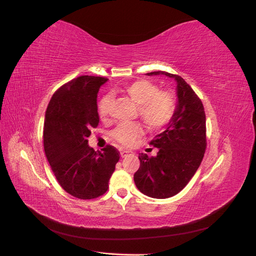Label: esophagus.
I'll return each mask as SVG.
<instances>
[{
	"instance_id": "34e87169",
	"label": "esophagus",
	"mask_w": 256,
	"mask_h": 256,
	"mask_svg": "<svg viewBox=\"0 0 256 256\" xmlns=\"http://www.w3.org/2000/svg\"><path fill=\"white\" fill-rule=\"evenodd\" d=\"M130 154V152H128V150H121V152H120L121 158H126V156H128Z\"/></svg>"
}]
</instances>
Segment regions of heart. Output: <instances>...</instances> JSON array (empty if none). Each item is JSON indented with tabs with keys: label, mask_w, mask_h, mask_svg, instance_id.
Returning a JSON list of instances; mask_svg holds the SVG:
<instances>
[{
	"label": "heart",
	"mask_w": 256,
	"mask_h": 256,
	"mask_svg": "<svg viewBox=\"0 0 256 256\" xmlns=\"http://www.w3.org/2000/svg\"><path fill=\"white\" fill-rule=\"evenodd\" d=\"M126 93L138 107V116L145 126L150 130H159L172 119L175 111V98L170 92H160L156 84L147 80H137L123 88ZM111 104L110 96H104L98 104V114L104 119L109 114ZM138 124H120L111 136L124 147L132 146L137 137L142 134Z\"/></svg>",
	"instance_id": "b5f03b06"
}]
</instances>
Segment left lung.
I'll list each match as a JSON object with an SVG mask.
<instances>
[{
    "label": "left lung",
    "instance_id": "left-lung-1",
    "mask_svg": "<svg viewBox=\"0 0 256 256\" xmlns=\"http://www.w3.org/2000/svg\"><path fill=\"white\" fill-rule=\"evenodd\" d=\"M147 76H166L176 81L178 102L164 130L150 142L156 156L140 154V166L134 174L138 190L156 199L178 194L199 168L206 146V114L199 97L180 76L154 71Z\"/></svg>",
    "mask_w": 256,
    "mask_h": 256
}]
</instances>
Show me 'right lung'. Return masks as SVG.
<instances>
[{
  "mask_svg": "<svg viewBox=\"0 0 256 256\" xmlns=\"http://www.w3.org/2000/svg\"><path fill=\"white\" fill-rule=\"evenodd\" d=\"M107 81L92 76L74 78L53 95L45 112V156L60 186L78 199H94L106 192L120 159L114 147L95 152L88 140L100 122L97 94Z\"/></svg>",
  "mask_w": 256,
  "mask_h": 256,
  "instance_id": "obj_1",
  "label": "right lung"
}]
</instances>
